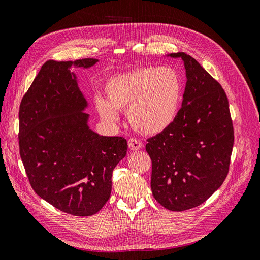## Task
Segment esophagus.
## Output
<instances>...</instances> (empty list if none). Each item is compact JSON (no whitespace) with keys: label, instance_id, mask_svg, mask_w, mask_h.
Returning <instances> with one entry per match:
<instances>
[{"label":"esophagus","instance_id":"34e87169","mask_svg":"<svg viewBox=\"0 0 260 260\" xmlns=\"http://www.w3.org/2000/svg\"><path fill=\"white\" fill-rule=\"evenodd\" d=\"M128 146H129L131 151H139V149L142 148V143H141L139 140L131 138L128 141Z\"/></svg>","mask_w":260,"mask_h":260}]
</instances>
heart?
<instances>
[{"mask_svg":"<svg viewBox=\"0 0 260 260\" xmlns=\"http://www.w3.org/2000/svg\"><path fill=\"white\" fill-rule=\"evenodd\" d=\"M107 100L98 98V112L104 120L116 122L117 111L127 109L131 127L153 136L168 129L177 119L183 95V81L169 66L139 67L112 76L105 83Z\"/></svg>","mask_w":260,"mask_h":260,"instance_id":"heart-1","label":"heart"}]
</instances>
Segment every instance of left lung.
Returning <instances> with one entry per match:
<instances>
[{"instance_id":"left-lung-1","label":"left lung","mask_w":260,"mask_h":260,"mask_svg":"<svg viewBox=\"0 0 260 260\" xmlns=\"http://www.w3.org/2000/svg\"><path fill=\"white\" fill-rule=\"evenodd\" d=\"M186 84L177 119L147 140L155 200L172 211L201 205L221 186L234 142L229 102L222 86L185 53Z\"/></svg>"}]
</instances>
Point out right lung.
<instances>
[{
  "label": "right lung",
  "mask_w": 260,
  "mask_h": 260,
  "mask_svg": "<svg viewBox=\"0 0 260 260\" xmlns=\"http://www.w3.org/2000/svg\"><path fill=\"white\" fill-rule=\"evenodd\" d=\"M98 61L44 62L19 107V153L31 186L55 208L79 217L105 205L113 171L128 149L124 138L89 127L88 102L72 69Z\"/></svg>",
  "instance_id": "right-lung-1"
}]
</instances>
